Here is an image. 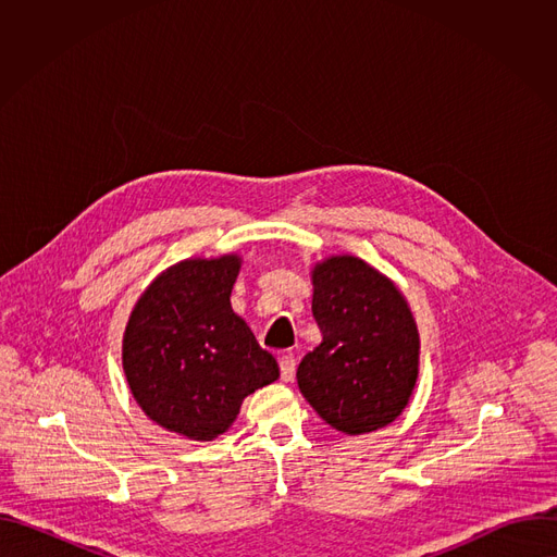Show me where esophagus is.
Instances as JSON below:
<instances>
[{
  "label": "esophagus",
  "mask_w": 557,
  "mask_h": 557,
  "mask_svg": "<svg viewBox=\"0 0 557 557\" xmlns=\"http://www.w3.org/2000/svg\"><path fill=\"white\" fill-rule=\"evenodd\" d=\"M295 368H297V361L293 355H282L280 357V374H282V381H293L295 379Z\"/></svg>",
  "instance_id": "1"
}]
</instances>
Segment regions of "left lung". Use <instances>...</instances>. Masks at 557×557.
Masks as SVG:
<instances>
[{
	"label": "left lung",
	"mask_w": 557,
	"mask_h": 557,
	"mask_svg": "<svg viewBox=\"0 0 557 557\" xmlns=\"http://www.w3.org/2000/svg\"><path fill=\"white\" fill-rule=\"evenodd\" d=\"M312 317L324 339L297 368L304 399L350 436L392 423L417 385L421 348L401 290L368 262L333 256L312 269Z\"/></svg>",
	"instance_id": "obj_1"
}]
</instances>
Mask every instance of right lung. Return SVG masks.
I'll return each instance as SVG.
<instances>
[{
    "label": "right lung",
    "instance_id": "1",
    "mask_svg": "<svg viewBox=\"0 0 557 557\" xmlns=\"http://www.w3.org/2000/svg\"><path fill=\"white\" fill-rule=\"evenodd\" d=\"M243 260H185L158 275L136 301L123 335V370L140 410L191 441H213L245 396L280 376L231 288Z\"/></svg>",
    "mask_w": 557,
    "mask_h": 557
}]
</instances>
